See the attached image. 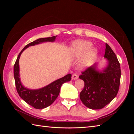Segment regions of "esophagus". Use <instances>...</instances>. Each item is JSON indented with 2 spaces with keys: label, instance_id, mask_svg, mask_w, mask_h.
<instances>
[{
  "label": "esophagus",
  "instance_id": "1",
  "mask_svg": "<svg viewBox=\"0 0 134 134\" xmlns=\"http://www.w3.org/2000/svg\"><path fill=\"white\" fill-rule=\"evenodd\" d=\"M71 78L72 80H76L78 78V75H77L76 74H73L72 75Z\"/></svg>",
  "mask_w": 134,
  "mask_h": 134
}]
</instances>
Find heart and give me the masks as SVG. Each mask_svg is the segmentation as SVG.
Here are the masks:
<instances>
[{
    "label": "heart",
    "instance_id": "obj_1",
    "mask_svg": "<svg viewBox=\"0 0 134 134\" xmlns=\"http://www.w3.org/2000/svg\"><path fill=\"white\" fill-rule=\"evenodd\" d=\"M92 43L88 41H78L75 42L71 47V54L73 57L78 58L87 52V59H91L96 55V50L91 48Z\"/></svg>",
    "mask_w": 134,
    "mask_h": 134
}]
</instances>
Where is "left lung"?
<instances>
[{"mask_svg":"<svg viewBox=\"0 0 134 134\" xmlns=\"http://www.w3.org/2000/svg\"><path fill=\"white\" fill-rule=\"evenodd\" d=\"M104 57L108 65L103 72L96 70V64L83 71L79 78L83 80L84 87L80 99L87 107L92 109L103 108L114 99L120 84V64L115 52L107 43Z\"/></svg>","mask_w":134,"mask_h":134,"instance_id":"1","label":"left lung"}]
</instances>
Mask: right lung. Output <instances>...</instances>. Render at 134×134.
Wrapping results in <instances>:
<instances>
[{"label":"right lung","mask_w":134,"mask_h":134,"mask_svg":"<svg viewBox=\"0 0 134 134\" xmlns=\"http://www.w3.org/2000/svg\"><path fill=\"white\" fill-rule=\"evenodd\" d=\"M56 36L50 37L38 38L24 47L19 54L14 65V77L16 90L21 98L30 106L36 109H43L50 106L58 97L60 88L64 83L71 80V74H69L63 78L54 81L48 86L36 90H31L25 88L21 84L19 78V59L22 52L26 48L43 42H54Z\"/></svg>","instance_id":"1"}]
</instances>
